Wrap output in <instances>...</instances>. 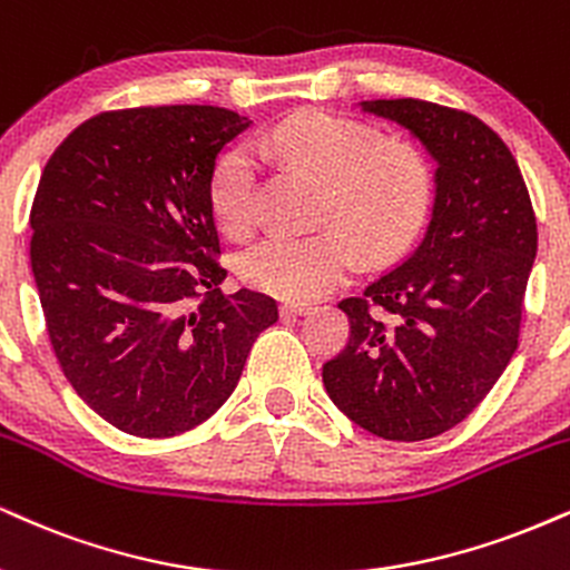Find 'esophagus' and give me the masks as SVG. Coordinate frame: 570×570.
Here are the masks:
<instances>
[{"mask_svg":"<svg viewBox=\"0 0 570 570\" xmlns=\"http://www.w3.org/2000/svg\"><path fill=\"white\" fill-rule=\"evenodd\" d=\"M281 318H297V315L311 313V305L307 303H281Z\"/></svg>","mask_w":570,"mask_h":570,"instance_id":"34e87169","label":"esophagus"}]
</instances>
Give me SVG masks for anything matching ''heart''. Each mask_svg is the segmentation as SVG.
<instances>
[{"instance_id": "b5f03b06", "label": "heart", "mask_w": 570, "mask_h": 570, "mask_svg": "<svg viewBox=\"0 0 570 570\" xmlns=\"http://www.w3.org/2000/svg\"><path fill=\"white\" fill-rule=\"evenodd\" d=\"M255 150L324 183V212L366 257L397 249L428 207L424 159L403 142H380L374 129L328 111H299L259 135ZM259 167L249 148H230L212 173V209L230 236L257 223ZM347 235V236H348ZM346 236V237H347ZM340 230L267 236L242 259V276L259 292L311 299L353 271V243Z\"/></svg>"}]
</instances>
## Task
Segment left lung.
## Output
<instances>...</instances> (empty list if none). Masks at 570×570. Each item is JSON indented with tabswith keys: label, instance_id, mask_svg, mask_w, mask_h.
Returning <instances> with one entry per match:
<instances>
[{
	"label": "left lung",
	"instance_id": "8db88e82",
	"mask_svg": "<svg viewBox=\"0 0 570 570\" xmlns=\"http://www.w3.org/2000/svg\"><path fill=\"white\" fill-rule=\"evenodd\" d=\"M358 106L422 142L435 196L414 252L340 303L351 340L324 387L366 433L428 441L468 420L518 351L537 217L515 156L478 116L414 98Z\"/></svg>",
	"mask_w": 570,
	"mask_h": 570
}]
</instances>
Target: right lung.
<instances>
[{
  "instance_id": "right-lung-1",
  "label": "right lung",
  "mask_w": 570,
  "mask_h": 570,
  "mask_svg": "<svg viewBox=\"0 0 570 570\" xmlns=\"http://www.w3.org/2000/svg\"><path fill=\"white\" fill-rule=\"evenodd\" d=\"M249 125L217 106L106 111L47 161L31 207L47 334L77 395L121 433L207 422L278 321L265 294L219 289L212 173Z\"/></svg>"
}]
</instances>
